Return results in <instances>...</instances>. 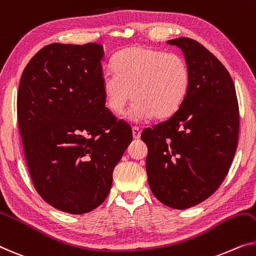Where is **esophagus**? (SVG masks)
Instances as JSON below:
<instances>
[{"label": "esophagus", "mask_w": 256, "mask_h": 256, "mask_svg": "<svg viewBox=\"0 0 256 256\" xmlns=\"http://www.w3.org/2000/svg\"><path fill=\"white\" fill-rule=\"evenodd\" d=\"M132 134H133V139H139L141 136V130L138 126H133L132 128Z\"/></svg>", "instance_id": "esophagus-1"}]
</instances>
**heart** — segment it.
Segmentation results:
<instances>
[{"instance_id":"1","label":"heart","mask_w":256,"mask_h":256,"mask_svg":"<svg viewBox=\"0 0 256 256\" xmlns=\"http://www.w3.org/2000/svg\"><path fill=\"white\" fill-rule=\"evenodd\" d=\"M114 71L102 78L106 104L117 116L123 115L130 100L134 102L128 118L164 120L180 108L188 96L190 74L185 58L174 52L150 47H132L120 52Z\"/></svg>"}]
</instances>
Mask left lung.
<instances>
[{
  "label": "left lung",
  "instance_id": "left-lung-1",
  "mask_svg": "<svg viewBox=\"0 0 256 256\" xmlns=\"http://www.w3.org/2000/svg\"><path fill=\"white\" fill-rule=\"evenodd\" d=\"M184 52L190 74L185 101L166 120L141 133L152 192L162 204L186 209L220 188L234 158L239 106L234 84L222 63L190 38L166 41Z\"/></svg>",
  "mask_w": 256,
  "mask_h": 256
}]
</instances>
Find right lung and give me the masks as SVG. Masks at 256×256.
<instances>
[{"label":"right lung","mask_w":256,"mask_h":256,"mask_svg":"<svg viewBox=\"0 0 256 256\" xmlns=\"http://www.w3.org/2000/svg\"><path fill=\"white\" fill-rule=\"evenodd\" d=\"M100 44H52L32 57L19 82L17 120L40 196L64 212H88L108 196L114 168L132 130L108 108Z\"/></svg>","instance_id":"right-lung-1"}]
</instances>
